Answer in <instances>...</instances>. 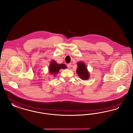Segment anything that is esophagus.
<instances>
[{"label":"esophagus","mask_w":133,"mask_h":133,"mask_svg":"<svg viewBox=\"0 0 133 133\" xmlns=\"http://www.w3.org/2000/svg\"><path fill=\"white\" fill-rule=\"evenodd\" d=\"M67 66H68V68L69 69H70V66H71V64H70V63L67 64Z\"/></svg>","instance_id":"esophagus-1"}]
</instances>
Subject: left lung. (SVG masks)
Listing matches in <instances>:
<instances>
[{
  "mask_svg": "<svg viewBox=\"0 0 133 133\" xmlns=\"http://www.w3.org/2000/svg\"><path fill=\"white\" fill-rule=\"evenodd\" d=\"M77 64L78 67L76 72L78 76L83 80L88 79L90 77V74L84 63L83 62H79Z\"/></svg>",
  "mask_w": 133,
  "mask_h": 133,
  "instance_id": "1",
  "label": "left lung"
}]
</instances>
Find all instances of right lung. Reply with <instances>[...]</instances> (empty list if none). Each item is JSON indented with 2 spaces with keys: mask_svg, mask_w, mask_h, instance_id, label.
<instances>
[{
  "mask_svg": "<svg viewBox=\"0 0 133 133\" xmlns=\"http://www.w3.org/2000/svg\"><path fill=\"white\" fill-rule=\"evenodd\" d=\"M66 69V66L64 64H58L56 63V61H52L51 62L49 66V73L54 76L57 74L59 70L61 69Z\"/></svg>",
  "mask_w": 133,
  "mask_h": 133,
  "instance_id": "add662e5",
  "label": "right lung"
}]
</instances>
